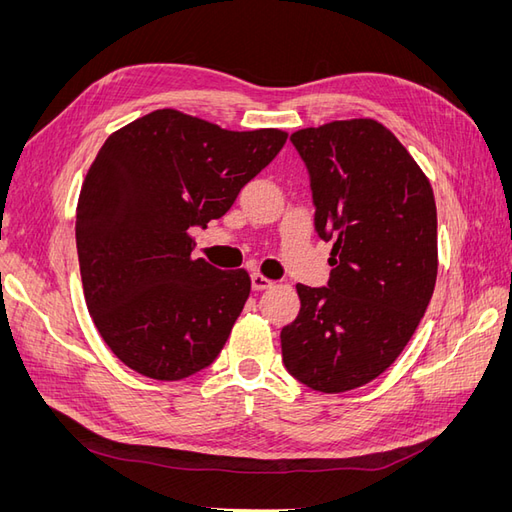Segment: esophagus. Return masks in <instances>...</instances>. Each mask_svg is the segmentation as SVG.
<instances>
[{"mask_svg": "<svg viewBox=\"0 0 512 512\" xmlns=\"http://www.w3.org/2000/svg\"><path fill=\"white\" fill-rule=\"evenodd\" d=\"M271 286H273V282L269 280V277L260 275V273H254V275H252V288H254V290H267V288H271Z\"/></svg>", "mask_w": 512, "mask_h": 512, "instance_id": "1", "label": "esophagus"}]
</instances>
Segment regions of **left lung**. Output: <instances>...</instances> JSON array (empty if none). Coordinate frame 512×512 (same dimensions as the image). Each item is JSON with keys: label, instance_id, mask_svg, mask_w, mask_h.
Masks as SVG:
<instances>
[{"label": "left lung", "instance_id": "1", "mask_svg": "<svg viewBox=\"0 0 512 512\" xmlns=\"http://www.w3.org/2000/svg\"><path fill=\"white\" fill-rule=\"evenodd\" d=\"M309 173L318 237L333 241L329 284H297L301 312L282 329L290 376L344 393L389 369L425 316L438 277L429 179L374 119L290 136Z\"/></svg>", "mask_w": 512, "mask_h": 512}]
</instances>
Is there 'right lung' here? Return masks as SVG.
I'll return each mask as SVG.
<instances>
[{"mask_svg":"<svg viewBox=\"0 0 512 512\" xmlns=\"http://www.w3.org/2000/svg\"><path fill=\"white\" fill-rule=\"evenodd\" d=\"M286 138L173 108L106 138L76 207V250L89 314L123 365L173 382L218 359L252 282L192 258L190 228L220 220Z\"/></svg>","mask_w":512,"mask_h":512,"instance_id":"obj_1","label":"right lung"}]
</instances>
